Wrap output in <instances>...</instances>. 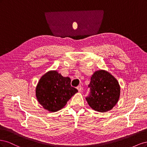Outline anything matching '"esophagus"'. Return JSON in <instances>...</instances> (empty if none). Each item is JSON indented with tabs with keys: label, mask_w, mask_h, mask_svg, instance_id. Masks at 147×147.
Here are the masks:
<instances>
[{
	"label": "esophagus",
	"mask_w": 147,
	"mask_h": 147,
	"mask_svg": "<svg viewBox=\"0 0 147 147\" xmlns=\"http://www.w3.org/2000/svg\"><path fill=\"white\" fill-rule=\"evenodd\" d=\"M77 90H78V91H79L80 92H81L82 91V86H77Z\"/></svg>",
	"instance_id": "esophagus-1"
}]
</instances>
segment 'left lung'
<instances>
[{
	"mask_svg": "<svg viewBox=\"0 0 147 147\" xmlns=\"http://www.w3.org/2000/svg\"><path fill=\"white\" fill-rule=\"evenodd\" d=\"M90 93L86 97L91 107L97 112H105L118 102L120 86L117 79L105 70L96 71L88 85Z\"/></svg>",
	"mask_w": 147,
	"mask_h": 147,
	"instance_id": "8db88e82",
	"label": "left lung"
}]
</instances>
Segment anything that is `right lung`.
I'll return each instance as SVG.
<instances>
[{"label": "right lung", "instance_id": "1", "mask_svg": "<svg viewBox=\"0 0 147 147\" xmlns=\"http://www.w3.org/2000/svg\"><path fill=\"white\" fill-rule=\"evenodd\" d=\"M71 80L56 71H50L40 79L36 88V97L44 109L57 112L67 104L78 90L71 86Z\"/></svg>", "mask_w": 147, "mask_h": 147}]
</instances>
